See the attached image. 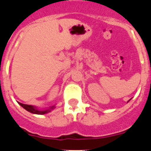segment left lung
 I'll return each instance as SVG.
<instances>
[{"label":"left lung","mask_w":151,"mask_h":151,"mask_svg":"<svg viewBox=\"0 0 151 151\" xmlns=\"http://www.w3.org/2000/svg\"><path fill=\"white\" fill-rule=\"evenodd\" d=\"M129 101H130V100H129ZM129 101H128V102H129Z\"/></svg>","instance_id":"obj_1"}]
</instances>
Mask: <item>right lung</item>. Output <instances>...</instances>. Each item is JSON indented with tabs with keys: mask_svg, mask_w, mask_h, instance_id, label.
I'll use <instances>...</instances> for the list:
<instances>
[{
	"mask_svg": "<svg viewBox=\"0 0 151 151\" xmlns=\"http://www.w3.org/2000/svg\"><path fill=\"white\" fill-rule=\"evenodd\" d=\"M18 104L20 105L21 106L26 110L27 111L30 112L32 113H34V114H38V115H43V114H46L47 113H50L52 110H54V106H50V107L47 108L46 110H38V108L36 107V106H32V105H28V104H21V103L18 102Z\"/></svg>",
	"mask_w": 151,
	"mask_h": 151,
	"instance_id": "add662e5",
	"label": "right lung"
}]
</instances>
